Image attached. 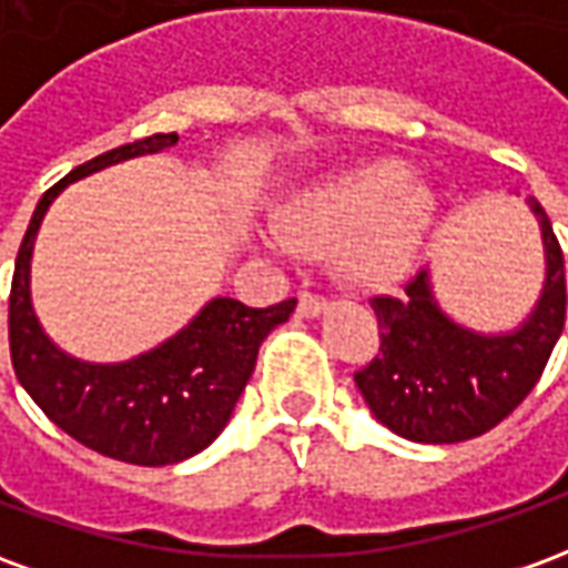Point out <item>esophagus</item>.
Returning <instances> with one entry per match:
<instances>
[{
    "label": "esophagus",
    "instance_id": "esophagus-1",
    "mask_svg": "<svg viewBox=\"0 0 568 568\" xmlns=\"http://www.w3.org/2000/svg\"><path fill=\"white\" fill-rule=\"evenodd\" d=\"M325 307H328V304H325L320 295H307V292H304V295L297 297V316H304V320H316V316L325 313Z\"/></svg>",
    "mask_w": 568,
    "mask_h": 568
}]
</instances>
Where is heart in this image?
<instances>
[{
    "label": "heart",
    "mask_w": 568,
    "mask_h": 568,
    "mask_svg": "<svg viewBox=\"0 0 568 568\" xmlns=\"http://www.w3.org/2000/svg\"><path fill=\"white\" fill-rule=\"evenodd\" d=\"M438 222V197L398 158H365L295 187L276 206L292 252L328 255L353 288H395L417 267Z\"/></svg>",
    "instance_id": "heart-1"
}]
</instances>
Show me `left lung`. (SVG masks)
<instances>
[{
    "label": "left lung",
    "instance_id": "1",
    "mask_svg": "<svg viewBox=\"0 0 568 568\" xmlns=\"http://www.w3.org/2000/svg\"><path fill=\"white\" fill-rule=\"evenodd\" d=\"M545 252L536 304L505 332H477L440 307L432 273L402 297H374L381 353L356 374L377 423L417 444H456L484 435L532 393L566 320L562 252L541 203L526 197Z\"/></svg>",
    "mask_w": 568,
    "mask_h": 568
}]
</instances>
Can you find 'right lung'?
Here are the masks:
<instances>
[{"mask_svg": "<svg viewBox=\"0 0 568 568\" xmlns=\"http://www.w3.org/2000/svg\"><path fill=\"white\" fill-rule=\"evenodd\" d=\"M179 142L158 133L75 166L32 212L14 261L8 304V341L20 386L44 417L91 450L133 465H175L206 450L222 435L255 371L258 346L295 310V297L276 307H246L236 297H210L173 337L124 362H88L60 349L32 307V252L44 215L63 191L142 154H161Z\"/></svg>", "mask_w": 568, "mask_h": 568, "instance_id": "right-lung-1", "label": "right lung"}]
</instances>
